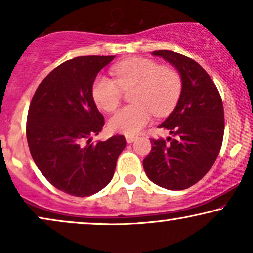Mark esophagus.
Masks as SVG:
<instances>
[{"label": "esophagus", "mask_w": 253, "mask_h": 253, "mask_svg": "<svg viewBox=\"0 0 253 253\" xmlns=\"http://www.w3.org/2000/svg\"><path fill=\"white\" fill-rule=\"evenodd\" d=\"M126 143L127 144H132L133 141H136V139H137V137H133V136H126Z\"/></svg>", "instance_id": "34e87169"}]
</instances>
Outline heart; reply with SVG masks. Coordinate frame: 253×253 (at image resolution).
<instances>
[{
    "instance_id": "heart-1",
    "label": "heart",
    "mask_w": 253,
    "mask_h": 253,
    "mask_svg": "<svg viewBox=\"0 0 253 253\" xmlns=\"http://www.w3.org/2000/svg\"><path fill=\"white\" fill-rule=\"evenodd\" d=\"M116 79L99 75L92 86L96 106L107 113L114 112L122 99L123 89L131 91V103L108 122L110 131L136 136L151 122L152 113L162 116L170 113L181 94L182 81L178 72L145 57H133L114 65Z\"/></svg>"
}]
</instances>
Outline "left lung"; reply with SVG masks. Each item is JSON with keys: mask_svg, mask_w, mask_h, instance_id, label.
<instances>
[{"mask_svg": "<svg viewBox=\"0 0 253 253\" xmlns=\"http://www.w3.org/2000/svg\"><path fill=\"white\" fill-rule=\"evenodd\" d=\"M152 55L174 65L181 76L182 91L175 109L159 126L172 138L151 139L152 150L143 166L157 185L184 190L209 172L220 153L224 132L222 100L209 74L192 58L171 50H155Z\"/></svg>", "mask_w": 253, "mask_h": 253, "instance_id": "1", "label": "left lung"}]
</instances>
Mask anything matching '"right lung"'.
I'll return each instance as SVG.
<instances>
[{
  "mask_svg": "<svg viewBox=\"0 0 253 253\" xmlns=\"http://www.w3.org/2000/svg\"><path fill=\"white\" fill-rule=\"evenodd\" d=\"M114 57L92 55L65 61L40 83L31 101L26 122L31 155L47 181L71 196H92L105 188L126 145L121 134L91 143L105 124L92 86Z\"/></svg>",
  "mask_w": 253,
  "mask_h": 253,
  "instance_id": "obj_1",
  "label": "right lung"
}]
</instances>
